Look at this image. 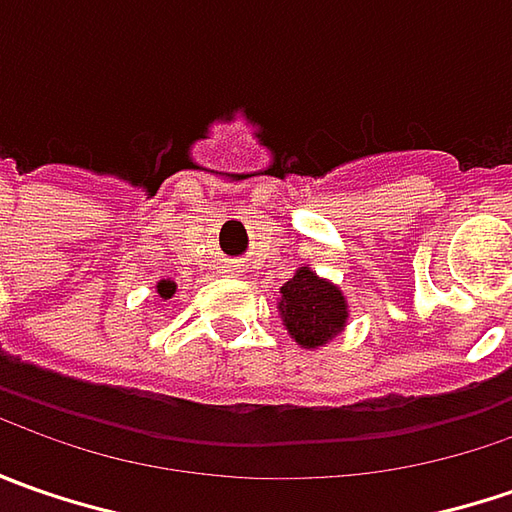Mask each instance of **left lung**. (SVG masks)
I'll use <instances>...</instances> for the list:
<instances>
[{
    "label": "left lung",
    "instance_id": "8db88e82",
    "mask_svg": "<svg viewBox=\"0 0 512 512\" xmlns=\"http://www.w3.org/2000/svg\"><path fill=\"white\" fill-rule=\"evenodd\" d=\"M279 293V313L287 333L307 350L325 347L347 325L344 293L333 282L316 276L310 267H299Z\"/></svg>",
    "mask_w": 512,
    "mask_h": 512
}]
</instances>
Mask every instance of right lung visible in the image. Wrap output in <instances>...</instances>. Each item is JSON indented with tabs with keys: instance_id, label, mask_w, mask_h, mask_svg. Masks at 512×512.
Listing matches in <instances>:
<instances>
[{
	"instance_id": "add662e5",
	"label": "right lung",
	"mask_w": 512,
	"mask_h": 512,
	"mask_svg": "<svg viewBox=\"0 0 512 512\" xmlns=\"http://www.w3.org/2000/svg\"><path fill=\"white\" fill-rule=\"evenodd\" d=\"M156 293H159V299H173V293H176V282H170V279H162L159 285H156Z\"/></svg>"
}]
</instances>
